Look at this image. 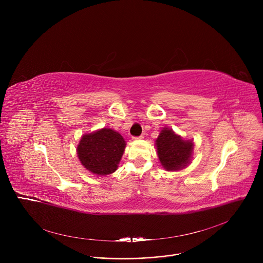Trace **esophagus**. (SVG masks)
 <instances>
[{"instance_id":"1","label":"esophagus","mask_w":263,"mask_h":263,"mask_svg":"<svg viewBox=\"0 0 263 263\" xmlns=\"http://www.w3.org/2000/svg\"><path fill=\"white\" fill-rule=\"evenodd\" d=\"M143 138V135H140V136H138V137H132V139L133 140H136V139H142Z\"/></svg>"}]
</instances>
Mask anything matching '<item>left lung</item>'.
<instances>
[{
	"mask_svg": "<svg viewBox=\"0 0 263 263\" xmlns=\"http://www.w3.org/2000/svg\"><path fill=\"white\" fill-rule=\"evenodd\" d=\"M157 154L166 171H179L191 163L193 140H185L172 129L163 128L156 139Z\"/></svg>",
	"mask_w": 263,
	"mask_h": 263,
	"instance_id": "left-lung-1",
	"label": "left lung"
}]
</instances>
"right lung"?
I'll return each mask as SVG.
<instances>
[{
  "label": "right lung",
  "mask_w": 263,
  "mask_h": 263,
  "mask_svg": "<svg viewBox=\"0 0 263 263\" xmlns=\"http://www.w3.org/2000/svg\"><path fill=\"white\" fill-rule=\"evenodd\" d=\"M125 147L126 141L120 133L103 128L81 137L77 154L87 171L93 175L106 176L118 170Z\"/></svg>",
  "instance_id": "right-lung-1"
}]
</instances>
